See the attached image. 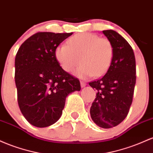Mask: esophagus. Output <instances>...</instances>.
I'll use <instances>...</instances> for the list:
<instances>
[{
	"mask_svg": "<svg viewBox=\"0 0 153 153\" xmlns=\"http://www.w3.org/2000/svg\"><path fill=\"white\" fill-rule=\"evenodd\" d=\"M80 84H81L82 88H84V87H85V86L87 85V84H86V82H80Z\"/></svg>",
	"mask_w": 153,
	"mask_h": 153,
	"instance_id": "obj_1",
	"label": "esophagus"
}]
</instances>
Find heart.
Segmentation results:
<instances>
[{
    "instance_id": "obj_1",
    "label": "heart",
    "mask_w": 153,
    "mask_h": 153,
    "mask_svg": "<svg viewBox=\"0 0 153 153\" xmlns=\"http://www.w3.org/2000/svg\"><path fill=\"white\" fill-rule=\"evenodd\" d=\"M114 47L106 38L89 32L77 34L68 39V44L61 43L55 51V57L65 71H74L76 76L86 78L102 76L107 72L114 57Z\"/></svg>"
}]
</instances>
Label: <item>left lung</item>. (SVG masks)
Wrapping results in <instances>:
<instances>
[{"mask_svg": "<svg viewBox=\"0 0 153 153\" xmlns=\"http://www.w3.org/2000/svg\"><path fill=\"white\" fill-rule=\"evenodd\" d=\"M102 33L113 45L114 57L105 74L89 83L97 90L90 116L100 127L110 128L128 115L136 83V61L133 49L122 36L112 30Z\"/></svg>", "mask_w": 153, "mask_h": 153, "instance_id": "8db88e82", "label": "left lung"}]
</instances>
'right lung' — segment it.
<instances>
[{
	"instance_id": "add662e5",
	"label": "right lung",
	"mask_w": 153,
	"mask_h": 153,
	"mask_svg": "<svg viewBox=\"0 0 153 153\" xmlns=\"http://www.w3.org/2000/svg\"><path fill=\"white\" fill-rule=\"evenodd\" d=\"M71 33L38 32L20 46L15 58V83L22 114L36 127L61 118L66 97L80 91L78 79L62 69L55 51Z\"/></svg>"
}]
</instances>
